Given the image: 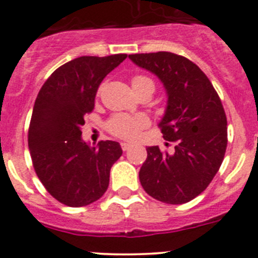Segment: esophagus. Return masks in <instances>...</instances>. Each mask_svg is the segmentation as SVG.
<instances>
[{
  "instance_id": "obj_1",
  "label": "esophagus",
  "mask_w": 258,
  "mask_h": 258,
  "mask_svg": "<svg viewBox=\"0 0 258 258\" xmlns=\"http://www.w3.org/2000/svg\"><path fill=\"white\" fill-rule=\"evenodd\" d=\"M121 147H122V150H123V151H127V150L131 149L132 145H131V144H128V142H122V144H121Z\"/></svg>"
}]
</instances>
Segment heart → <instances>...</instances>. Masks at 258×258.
<instances>
[{
    "instance_id": "obj_1",
    "label": "heart",
    "mask_w": 258,
    "mask_h": 258,
    "mask_svg": "<svg viewBox=\"0 0 258 258\" xmlns=\"http://www.w3.org/2000/svg\"><path fill=\"white\" fill-rule=\"evenodd\" d=\"M131 84L134 91L144 88V87H154V82L145 76H135L132 77ZM147 118L142 114H126V113H117L109 118L107 122V130L112 135L121 139H135L139 135L140 130L144 128L147 124Z\"/></svg>"
}]
</instances>
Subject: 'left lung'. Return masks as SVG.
I'll list each match as a JSON object with an SVG mask.
<instances>
[{"instance_id":"left-lung-1","label":"left lung","mask_w":258,"mask_h":258,"mask_svg":"<svg viewBox=\"0 0 258 258\" xmlns=\"http://www.w3.org/2000/svg\"><path fill=\"white\" fill-rule=\"evenodd\" d=\"M137 67L160 79L167 96L160 121L171 154L147 147L140 181L152 198L184 204L207 189L218 172L227 149V118L208 77L189 59L167 51L132 54Z\"/></svg>"}]
</instances>
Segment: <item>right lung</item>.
I'll use <instances>...</instances> for the list:
<instances>
[{
    "label": "right lung",
    "instance_id": "add662e5",
    "mask_svg": "<svg viewBox=\"0 0 258 258\" xmlns=\"http://www.w3.org/2000/svg\"><path fill=\"white\" fill-rule=\"evenodd\" d=\"M126 54L81 56L59 67L40 89L29 128V150L37 177L60 203L84 207L98 201L109 171L121 157L116 141L91 146L82 139L84 117L106 76Z\"/></svg>",
    "mask_w": 258,
    "mask_h": 258
}]
</instances>
